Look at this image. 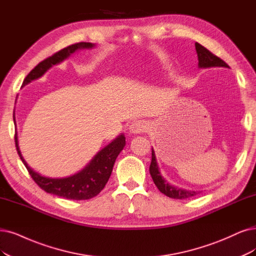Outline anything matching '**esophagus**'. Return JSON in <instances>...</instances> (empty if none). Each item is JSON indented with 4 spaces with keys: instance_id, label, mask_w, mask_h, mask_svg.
Segmentation results:
<instances>
[{
    "instance_id": "obj_1",
    "label": "esophagus",
    "mask_w": 256,
    "mask_h": 256,
    "mask_svg": "<svg viewBox=\"0 0 256 256\" xmlns=\"http://www.w3.org/2000/svg\"><path fill=\"white\" fill-rule=\"evenodd\" d=\"M146 130V123L142 120H136L130 123V132L132 134H140L144 133Z\"/></svg>"
}]
</instances>
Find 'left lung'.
I'll return each instance as SVG.
<instances>
[{
  "instance_id": "8db88e82",
  "label": "left lung",
  "mask_w": 256,
  "mask_h": 256,
  "mask_svg": "<svg viewBox=\"0 0 256 256\" xmlns=\"http://www.w3.org/2000/svg\"><path fill=\"white\" fill-rule=\"evenodd\" d=\"M195 48L198 56V66H200V68H213V66L229 68V65L224 61H222L217 56L213 54L210 50H208L206 47H204L200 43H195ZM150 174L152 176L153 182L158 188V190L170 198H174V200H186V198L193 197L200 193L195 191L184 190V188H179L174 186L168 184V182H166V179L162 176V174H160L159 168L156 162L155 152L153 148H152V162H150Z\"/></svg>"
}]
</instances>
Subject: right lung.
<instances>
[{
	"label": "right lung",
	"mask_w": 256,
	"mask_h": 256,
	"mask_svg": "<svg viewBox=\"0 0 256 256\" xmlns=\"http://www.w3.org/2000/svg\"><path fill=\"white\" fill-rule=\"evenodd\" d=\"M94 45L90 42H80L72 45H70L65 48L59 50L58 52L54 54L50 58H46L42 62L38 64L36 68L26 76L23 81V86L32 80H36L43 76L47 70H50L52 65L59 64L63 60L74 52L78 50L92 48ZM16 148L18 154L20 156L22 162L26 166L28 173L30 174L34 182L39 186L45 192L54 194L59 197L66 198V200H90V198L97 196L106 186L108 182L110 176L112 171L114 164L116 162L119 153L126 146V137L123 134L119 135L115 140L102 148L97 155L90 160V162L85 166L82 171L78 172L72 176L66 178H48L40 175L39 173L34 172V170L27 164L24 160L20 148H18V136H14Z\"/></svg>",
	"instance_id": "1"
}]
</instances>
